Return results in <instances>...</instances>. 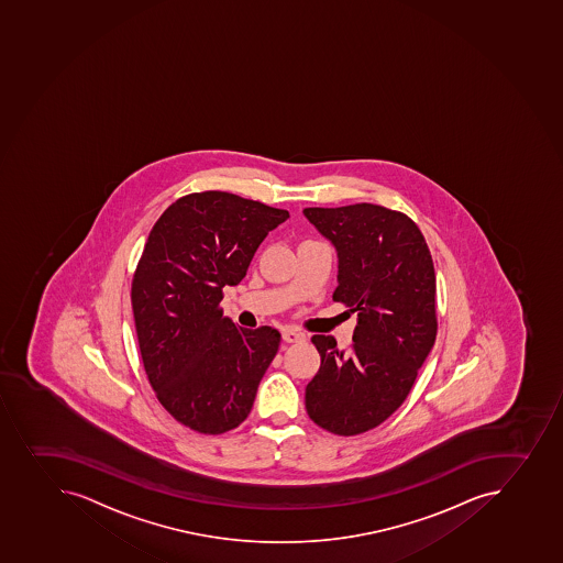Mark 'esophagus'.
Returning <instances> with one entry per match:
<instances>
[{
    "instance_id": "obj_1",
    "label": "esophagus",
    "mask_w": 563,
    "mask_h": 563,
    "mask_svg": "<svg viewBox=\"0 0 563 563\" xmlns=\"http://www.w3.org/2000/svg\"><path fill=\"white\" fill-rule=\"evenodd\" d=\"M283 339L286 343H300V341H305V333L291 330V328H284Z\"/></svg>"
}]
</instances>
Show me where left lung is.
I'll return each instance as SVG.
<instances>
[{
	"label": "left lung",
	"mask_w": 563,
	"mask_h": 563,
	"mask_svg": "<svg viewBox=\"0 0 563 563\" xmlns=\"http://www.w3.org/2000/svg\"><path fill=\"white\" fill-rule=\"evenodd\" d=\"M305 214L338 247L333 300L357 313L349 349L311 338L321 366L306 385V412L332 434H363L401 407L434 346V263L418 224L396 209L360 202Z\"/></svg>",
	"instance_id": "obj_1"
}]
</instances>
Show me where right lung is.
I'll use <instances>...</instances> for the list:
<instances>
[{
    "mask_svg": "<svg viewBox=\"0 0 563 563\" xmlns=\"http://www.w3.org/2000/svg\"><path fill=\"white\" fill-rule=\"evenodd\" d=\"M288 217L258 200L202 191L175 200L147 236L131 284L140 355L162 407L199 434H224L247 418L279 350L277 330L236 327L220 300Z\"/></svg>",
    "mask_w": 563,
    "mask_h": 563,
    "instance_id": "add662e5",
    "label": "right lung"
}]
</instances>
